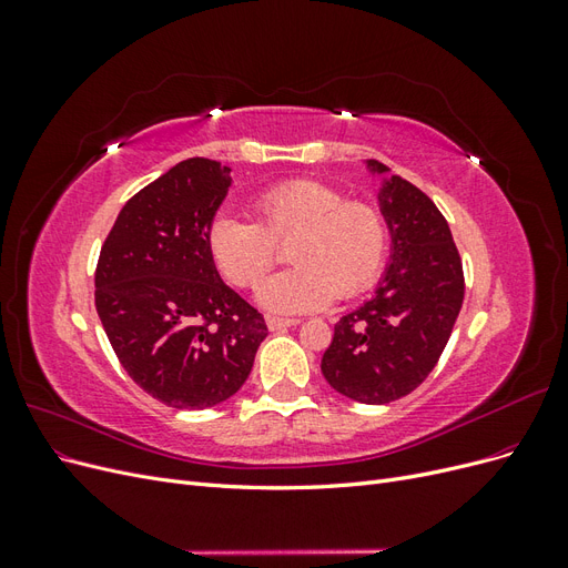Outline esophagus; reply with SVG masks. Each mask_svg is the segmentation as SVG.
<instances>
[{"instance_id":"1","label":"esophagus","mask_w":568,"mask_h":568,"mask_svg":"<svg viewBox=\"0 0 568 568\" xmlns=\"http://www.w3.org/2000/svg\"><path fill=\"white\" fill-rule=\"evenodd\" d=\"M301 324V320H284V317H270L267 320V329L270 332H282V329H291V326Z\"/></svg>"}]
</instances>
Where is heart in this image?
<instances>
[{
  "instance_id": "b5f03b06",
  "label": "heart",
  "mask_w": 568,
  "mask_h": 568,
  "mask_svg": "<svg viewBox=\"0 0 568 568\" xmlns=\"http://www.w3.org/2000/svg\"><path fill=\"white\" fill-rule=\"evenodd\" d=\"M261 222L220 213L209 227L215 267L236 286H255L288 246V263L257 286V303L272 315H303L353 298L379 280L388 232L369 203L346 201L338 189L317 180H288L255 199Z\"/></svg>"
}]
</instances>
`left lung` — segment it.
Masks as SVG:
<instances>
[{
  "label": "left lung",
  "mask_w": 568,
  "mask_h": 568,
  "mask_svg": "<svg viewBox=\"0 0 568 568\" xmlns=\"http://www.w3.org/2000/svg\"><path fill=\"white\" fill-rule=\"evenodd\" d=\"M379 211L390 255L374 296L334 326L322 374L334 390L365 405H386L415 390L448 343L464 301V274L448 222L422 189L379 161Z\"/></svg>",
  "instance_id": "obj_1"
}]
</instances>
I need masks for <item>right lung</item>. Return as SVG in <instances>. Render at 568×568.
I'll return each mask as SVG.
<instances>
[{"label":"right lung","instance_id":"1","mask_svg":"<svg viewBox=\"0 0 568 568\" xmlns=\"http://www.w3.org/2000/svg\"><path fill=\"white\" fill-rule=\"evenodd\" d=\"M232 170L186 159L136 192L101 246L94 303L132 382L175 409H203L248 379L263 315L220 280L209 227Z\"/></svg>","mask_w":568,"mask_h":568}]
</instances>
